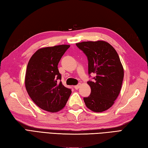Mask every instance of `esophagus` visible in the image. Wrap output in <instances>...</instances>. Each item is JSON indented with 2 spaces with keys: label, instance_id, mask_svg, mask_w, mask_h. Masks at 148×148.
Here are the masks:
<instances>
[{
  "label": "esophagus",
  "instance_id": "obj_1",
  "mask_svg": "<svg viewBox=\"0 0 148 148\" xmlns=\"http://www.w3.org/2000/svg\"><path fill=\"white\" fill-rule=\"evenodd\" d=\"M81 84H78V85H76V86H74V88H75V89H76V90H78L80 87H81Z\"/></svg>",
  "mask_w": 148,
  "mask_h": 148
}]
</instances>
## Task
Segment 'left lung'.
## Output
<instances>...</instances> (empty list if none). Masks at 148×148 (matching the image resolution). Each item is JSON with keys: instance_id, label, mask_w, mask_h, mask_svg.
<instances>
[{"instance_id": "1", "label": "left lung", "mask_w": 148, "mask_h": 148, "mask_svg": "<svg viewBox=\"0 0 148 148\" xmlns=\"http://www.w3.org/2000/svg\"><path fill=\"white\" fill-rule=\"evenodd\" d=\"M76 45L88 57V73L96 74L94 82H87L91 94L84 98L85 105L94 112L107 110L121 91L124 71L120 57L115 49L103 40L82 41Z\"/></svg>"}]
</instances>
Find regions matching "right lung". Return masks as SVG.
<instances>
[{
  "mask_svg": "<svg viewBox=\"0 0 148 148\" xmlns=\"http://www.w3.org/2000/svg\"><path fill=\"white\" fill-rule=\"evenodd\" d=\"M70 47L59 45L39 49L31 56L25 74L26 90L35 104L50 112L61 110L71 90L65 87L58 69L60 60Z\"/></svg>",
  "mask_w": 148,
  "mask_h": 148,
  "instance_id": "obj_1",
  "label": "right lung"
}]
</instances>
